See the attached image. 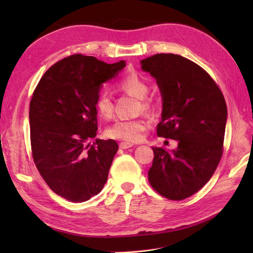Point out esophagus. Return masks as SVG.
Returning <instances> with one entry per match:
<instances>
[{
  "label": "esophagus",
  "instance_id": "esophagus-1",
  "mask_svg": "<svg viewBox=\"0 0 253 253\" xmlns=\"http://www.w3.org/2000/svg\"><path fill=\"white\" fill-rule=\"evenodd\" d=\"M132 146H133V144L130 143V142H121L120 143V148L121 149H128V148H130Z\"/></svg>",
  "mask_w": 253,
  "mask_h": 253
}]
</instances>
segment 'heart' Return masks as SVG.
<instances>
[{
	"instance_id": "heart-1",
	"label": "heart",
	"mask_w": 253,
	"mask_h": 253,
	"mask_svg": "<svg viewBox=\"0 0 253 253\" xmlns=\"http://www.w3.org/2000/svg\"><path fill=\"white\" fill-rule=\"evenodd\" d=\"M117 87L125 92L140 99V105L143 111L151 112L154 110V103L151 99L147 98L150 91L148 80L138 73H129L118 79ZM95 107L99 114L104 118L113 115V101L111 96L102 91L96 96ZM149 127V123L142 118L135 120H117L107 128V136L128 142H138L143 137V132Z\"/></svg>"
}]
</instances>
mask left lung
Wrapping results in <instances>:
<instances>
[{
	"instance_id": "obj_1",
	"label": "left lung",
	"mask_w": 253,
	"mask_h": 253,
	"mask_svg": "<svg viewBox=\"0 0 253 253\" xmlns=\"http://www.w3.org/2000/svg\"><path fill=\"white\" fill-rule=\"evenodd\" d=\"M141 68L157 79L162 94L158 136L178 141L173 151L152 148L149 182L161 196L179 201L200 190L221 161L226 102L212 77L186 57L161 53L142 60Z\"/></svg>"
}]
</instances>
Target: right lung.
Segmentation results:
<instances>
[{"instance_id": "1", "label": "right lung", "mask_w": 253, "mask_h": 253, "mask_svg": "<svg viewBox=\"0 0 253 253\" xmlns=\"http://www.w3.org/2000/svg\"><path fill=\"white\" fill-rule=\"evenodd\" d=\"M125 65V61L106 64L74 54L47 69L32 93V159L46 185L71 202L89 200L107 180L117 143L89 140L98 131L95 100L101 84Z\"/></svg>"}]
</instances>
